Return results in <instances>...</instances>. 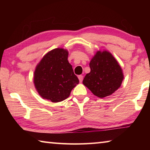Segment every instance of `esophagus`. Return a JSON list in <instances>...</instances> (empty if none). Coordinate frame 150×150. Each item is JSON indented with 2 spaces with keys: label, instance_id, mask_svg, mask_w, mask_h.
<instances>
[{
  "label": "esophagus",
  "instance_id": "obj_1",
  "mask_svg": "<svg viewBox=\"0 0 150 150\" xmlns=\"http://www.w3.org/2000/svg\"><path fill=\"white\" fill-rule=\"evenodd\" d=\"M78 78H79V80L80 82L81 83L83 81V75H79L78 76Z\"/></svg>",
  "mask_w": 150,
  "mask_h": 150
}]
</instances>
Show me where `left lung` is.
Segmentation results:
<instances>
[{"instance_id": "1", "label": "left lung", "mask_w": 150, "mask_h": 150, "mask_svg": "<svg viewBox=\"0 0 150 150\" xmlns=\"http://www.w3.org/2000/svg\"><path fill=\"white\" fill-rule=\"evenodd\" d=\"M90 73L83 83L99 98L110 96L120 87L124 79L122 69L108 51H97L91 59Z\"/></svg>"}]
</instances>
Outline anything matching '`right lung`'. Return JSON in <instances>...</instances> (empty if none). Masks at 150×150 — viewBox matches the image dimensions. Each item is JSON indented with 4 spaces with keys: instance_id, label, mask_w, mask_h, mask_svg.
Here are the masks:
<instances>
[{
    "instance_id": "right-lung-1",
    "label": "right lung",
    "mask_w": 150,
    "mask_h": 150,
    "mask_svg": "<svg viewBox=\"0 0 150 150\" xmlns=\"http://www.w3.org/2000/svg\"><path fill=\"white\" fill-rule=\"evenodd\" d=\"M68 54L67 50L55 48L47 52L35 67L34 84L44 99L53 103L63 101L79 83L68 62Z\"/></svg>"
}]
</instances>
